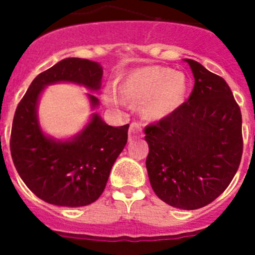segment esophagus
<instances>
[{
    "instance_id": "esophagus-1",
    "label": "esophagus",
    "mask_w": 255,
    "mask_h": 255,
    "mask_svg": "<svg viewBox=\"0 0 255 255\" xmlns=\"http://www.w3.org/2000/svg\"><path fill=\"white\" fill-rule=\"evenodd\" d=\"M139 136H141V125L138 123H132L129 129V140H134Z\"/></svg>"
}]
</instances>
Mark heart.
Returning a JSON list of instances; mask_svg holds the SVG:
<instances>
[{
  "label": "heart",
  "mask_w": 255,
  "mask_h": 255,
  "mask_svg": "<svg viewBox=\"0 0 255 255\" xmlns=\"http://www.w3.org/2000/svg\"><path fill=\"white\" fill-rule=\"evenodd\" d=\"M188 80L180 71L163 66H147L126 76L119 88L121 100L132 105L141 103L140 111L148 120L170 116L184 103ZM108 105H117L119 96L114 89L105 92Z\"/></svg>",
  "instance_id": "heart-1"
}]
</instances>
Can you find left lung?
Masks as SVG:
<instances>
[{
	"label": "left lung",
	"instance_id": "1",
	"mask_svg": "<svg viewBox=\"0 0 255 255\" xmlns=\"http://www.w3.org/2000/svg\"><path fill=\"white\" fill-rule=\"evenodd\" d=\"M195 83L186 102L148 125L150 185L164 203L198 209L220 197L243 154L242 112L224 78L190 58Z\"/></svg>",
	"mask_w": 255,
	"mask_h": 255
}]
</instances>
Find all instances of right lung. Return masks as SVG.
Here are the masks:
<instances>
[{"label":"right lung","mask_w":255,"mask_h":255,"mask_svg":"<svg viewBox=\"0 0 255 255\" xmlns=\"http://www.w3.org/2000/svg\"><path fill=\"white\" fill-rule=\"evenodd\" d=\"M102 75V66L94 61L65 58L40 73L17 105L11 129V157L25 185L47 203L83 207L96 202L126 145L129 124L114 128L97 114L69 140L47 136L38 123V100L47 85L66 82L98 91ZM88 98L92 107L98 106L96 97L88 94Z\"/></svg>","instance_id":"obj_1"}]
</instances>
